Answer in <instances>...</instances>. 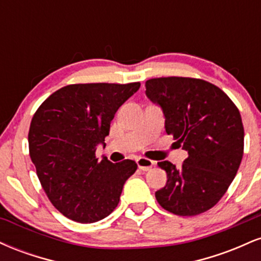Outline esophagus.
<instances>
[{
    "label": "esophagus",
    "mask_w": 261,
    "mask_h": 261,
    "mask_svg": "<svg viewBox=\"0 0 261 261\" xmlns=\"http://www.w3.org/2000/svg\"><path fill=\"white\" fill-rule=\"evenodd\" d=\"M137 166H139V168L141 170H149L154 166V162L151 160H147V158L141 157L137 160Z\"/></svg>",
    "instance_id": "esophagus-1"
}]
</instances>
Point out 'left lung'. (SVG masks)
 <instances>
[{
    "instance_id": "8db88e82",
    "label": "left lung",
    "mask_w": 261,
    "mask_h": 261,
    "mask_svg": "<svg viewBox=\"0 0 261 261\" xmlns=\"http://www.w3.org/2000/svg\"><path fill=\"white\" fill-rule=\"evenodd\" d=\"M146 95L161 107L166 131L188 152L180 168L158 162L166 170V187L155 199L178 216H195L214 207L241 166L244 128L228 95L203 80L161 77L146 82Z\"/></svg>"
}]
</instances>
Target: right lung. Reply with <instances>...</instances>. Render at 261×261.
<instances>
[{
	"instance_id": "obj_1",
	"label": "right lung",
	"mask_w": 261,
	"mask_h": 261,
	"mask_svg": "<svg viewBox=\"0 0 261 261\" xmlns=\"http://www.w3.org/2000/svg\"><path fill=\"white\" fill-rule=\"evenodd\" d=\"M140 82L70 85L39 107L29 128V154L44 191L64 216L81 223L103 220L118 206L131 160L98 161L95 149L109 135L118 109Z\"/></svg>"
}]
</instances>
